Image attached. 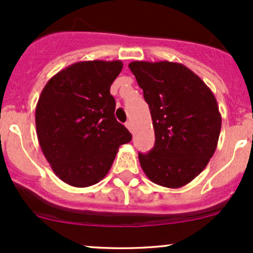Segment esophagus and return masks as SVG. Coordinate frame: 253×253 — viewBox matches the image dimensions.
Returning <instances> with one entry per match:
<instances>
[{
    "mask_svg": "<svg viewBox=\"0 0 253 253\" xmlns=\"http://www.w3.org/2000/svg\"><path fill=\"white\" fill-rule=\"evenodd\" d=\"M125 126H126L127 128H128L129 132L133 133V125H132V123H130V121H127V123L125 124Z\"/></svg>",
    "mask_w": 253,
    "mask_h": 253,
    "instance_id": "1",
    "label": "esophagus"
}]
</instances>
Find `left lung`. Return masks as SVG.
Returning a JSON list of instances; mask_svg holds the SVG:
<instances>
[{
  "instance_id": "8db88e82",
  "label": "left lung",
  "mask_w": 253,
  "mask_h": 253,
  "mask_svg": "<svg viewBox=\"0 0 253 253\" xmlns=\"http://www.w3.org/2000/svg\"><path fill=\"white\" fill-rule=\"evenodd\" d=\"M155 128V146L139 153L145 175L167 188H181L207 167L216 150L221 115L211 90L187 66L132 62Z\"/></svg>"
}]
</instances>
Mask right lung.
Segmentation results:
<instances>
[{"label": "right lung", "instance_id": "1", "mask_svg": "<svg viewBox=\"0 0 253 253\" xmlns=\"http://www.w3.org/2000/svg\"><path fill=\"white\" fill-rule=\"evenodd\" d=\"M121 60H89L68 66L46 83L36 108L37 135L43 156L63 182L96 184L114 162L128 129L114 117L110 85Z\"/></svg>", "mask_w": 253, "mask_h": 253}]
</instances>
